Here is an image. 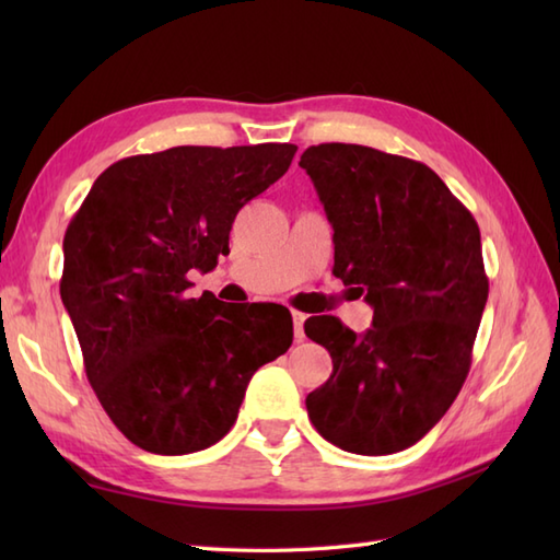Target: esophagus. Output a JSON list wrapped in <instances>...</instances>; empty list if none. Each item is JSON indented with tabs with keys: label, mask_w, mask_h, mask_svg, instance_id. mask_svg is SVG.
Returning a JSON list of instances; mask_svg holds the SVG:
<instances>
[{
	"label": "esophagus",
	"mask_w": 560,
	"mask_h": 560,
	"mask_svg": "<svg viewBox=\"0 0 560 560\" xmlns=\"http://www.w3.org/2000/svg\"><path fill=\"white\" fill-rule=\"evenodd\" d=\"M291 317H293V337H295V341H303V339H305L303 323H305L307 315H303V313H299V311H293Z\"/></svg>",
	"instance_id": "esophagus-1"
}]
</instances>
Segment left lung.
<instances>
[{
	"label": "left lung",
	"mask_w": 560,
	"mask_h": 560,
	"mask_svg": "<svg viewBox=\"0 0 560 560\" xmlns=\"http://www.w3.org/2000/svg\"><path fill=\"white\" fill-rule=\"evenodd\" d=\"M299 165L335 229L331 271L373 307L365 335L335 315L305 319L331 355L307 416L331 445L392 455L419 443L467 380L489 299L479 225L419 161L319 144Z\"/></svg>",
	"instance_id": "obj_1"
}]
</instances>
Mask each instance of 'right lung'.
Here are the masks:
<instances>
[{
	"label": "right lung",
	"mask_w": 560,
	"mask_h": 560,
	"mask_svg": "<svg viewBox=\"0 0 560 560\" xmlns=\"http://www.w3.org/2000/svg\"><path fill=\"white\" fill-rule=\"evenodd\" d=\"M299 147H175L105 168L65 233L59 295L110 421L153 455H189L231 431L249 377L287 353L289 307L189 299V271L229 253L249 199Z\"/></svg>",
	"instance_id": "1"
}]
</instances>
